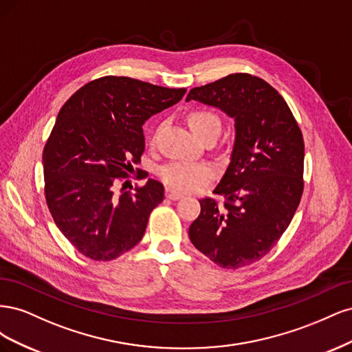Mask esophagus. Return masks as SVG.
<instances>
[{
    "mask_svg": "<svg viewBox=\"0 0 352 352\" xmlns=\"http://www.w3.org/2000/svg\"><path fill=\"white\" fill-rule=\"evenodd\" d=\"M166 197H167L168 199H173V201H176V199H180V198H182L184 195L180 194V192H177V190L172 189V188H166Z\"/></svg>",
    "mask_w": 352,
    "mask_h": 352,
    "instance_id": "esophagus-1",
    "label": "esophagus"
}]
</instances>
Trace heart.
I'll return each instance as SVG.
<instances>
[{
    "instance_id": "1",
    "label": "heart",
    "mask_w": 352,
    "mask_h": 352,
    "mask_svg": "<svg viewBox=\"0 0 352 352\" xmlns=\"http://www.w3.org/2000/svg\"><path fill=\"white\" fill-rule=\"evenodd\" d=\"M188 123L199 140L207 133L219 135L221 127L219 117L206 110L190 113ZM160 177L170 188L180 190V192H195V190L204 188L212 179V170L202 163L173 162L160 168Z\"/></svg>"
}]
</instances>
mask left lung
<instances>
[{"instance_id":"left-lung-1","label":"left lung","mask_w":352,"mask_h":352,"mask_svg":"<svg viewBox=\"0 0 352 352\" xmlns=\"http://www.w3.org/2000/svg\"><path fill=\"white\" fill-rule=\"evenodd\" d=\"M190 100L232 117L235 142L212 190L226 202L199 199L189 239L220 267L239 269L263 258L295 214L304 189L302 133L282 95L248 73L190 89Z\"/></svg>"}]
</instances>
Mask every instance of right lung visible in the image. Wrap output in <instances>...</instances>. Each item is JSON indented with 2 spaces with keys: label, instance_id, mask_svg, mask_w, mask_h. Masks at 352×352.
Masks as SVG:
<instances>
[{
  "label": "right lung",
  "instance_id": "add662e5",
  "mask_svg": "<svg viewBox=\"0 0 352 352\" xmlns=\"http://www.w3.org/2000/svg\"><path fill=\"white\" fill-rule=\"evenodd\" d=\"M186 89L104 76L63 105L42 154L45 198L63 235L85 257L114 260L140 242L164 186L154 179L114 195L145 148L142 124L182 100Z\"/></svg>",
  "mask_w": 352,
  "mask_h": 352
}]
</instances>
